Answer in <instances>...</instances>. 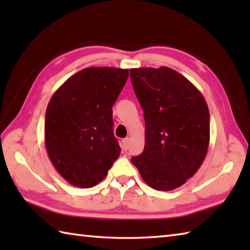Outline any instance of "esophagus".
I'll return each instance as SVG.
<instances>
[{
	"label": "esophagus",
	"mask_w": 250,
	"mask_h": 250,
	"mask_svg": "<svg viewBox=\"0 0 250 250\" xmlns=\"http://www.w3.org/2000/svg\"><path fill=\"white\" fill-rule=\"evenodd\" d=\"M129 142H130V139L129 137H125V139L122 140V148H124L125 150H126L129 148Z\"/></svg>",
	"instance_id": "1"
}]
</instances>
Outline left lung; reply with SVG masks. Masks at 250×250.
<instances>
[{
	"label": "left lung",
	"instance_id": "1",
	"mask_svg": "<svg viewBox=\"0 0 250 250\" xmlns=\"http://www.w3.org/2000/svg\"><path fill=\"white\" fill-rule=\"evenodd\" d=\"M130 77L145 118V147L132 157L144 182L171 191L192 177L209 144V111L203 95L167 66L131 68Z\"/></svg>",
	"mask_w": 250,
	"mask_h": 250
}]
</instances>
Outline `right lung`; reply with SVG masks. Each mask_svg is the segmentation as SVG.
<instances>
[{
    "instance_id": "obj_1",
    "label": "right lung",
    "mask_w": 250,
    "mask_h": 250,
    "mask_svg": "<svg viewBox=\"0 0 250 250\" xmlns=\"http://www.w3.org/2000/svg\"><path fill=\"white\" fill-rule=\"evenodd\" d=\"M128 70L87 67L52 95L46 109L45 143L50 161L67 183L91 188L120 155L113 132V107Z\"/></svg>"
}]
</instances>
